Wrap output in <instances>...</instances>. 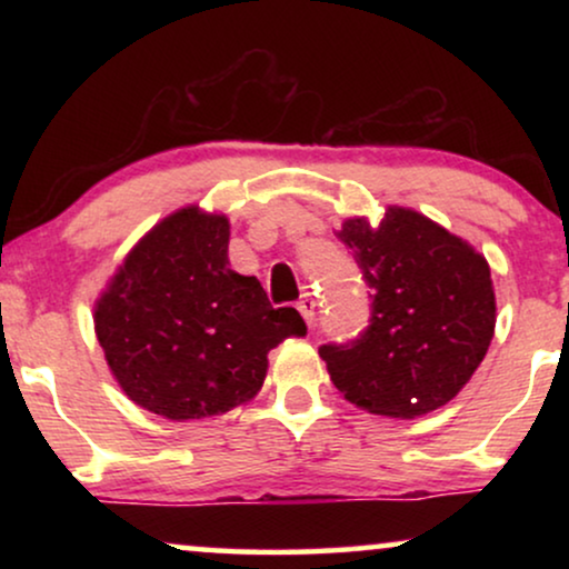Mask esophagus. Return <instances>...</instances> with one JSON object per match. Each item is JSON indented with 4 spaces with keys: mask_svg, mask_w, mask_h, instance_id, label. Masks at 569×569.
<instances>
[{
    "mask_svg": "<svg viewBox=\"0 0 569 569\" xmlns=\"http://www.w3.org/2000/svg\"><path fill=\"white\" fill-rule=\"evenodd\" d=\"M298 310H300V316L306 318L308 326L313 323V318H316V300H313V295H310V292L302 295V298L298 300Z\"/></svg>",
    "mask_w": 569,
    "mask_h": 569,
    "instance_id": "obj_1",
    "label": "esophagus"
}]
</instances>
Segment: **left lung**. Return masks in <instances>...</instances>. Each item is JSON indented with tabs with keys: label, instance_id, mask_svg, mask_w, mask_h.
<instances>
[{
	"label": "left lung",
	"instance_id": "left-lung-1",
	"mask_svg": "<svg viewBox=\"0 0 569 569\" xmlns=\"http://www.w3.org/2000/svg\"><path fill=\"white\" fill-rule=\"evenodd\" d=\"M370 295V326L318 355L349 403L415 419L453 399L495 337L489 263L415 209L388 207L378 228L352 217L337 232Z\"/></svg>",
	"mask_w": 569,
	"mask_h": 569
}]
</instances>
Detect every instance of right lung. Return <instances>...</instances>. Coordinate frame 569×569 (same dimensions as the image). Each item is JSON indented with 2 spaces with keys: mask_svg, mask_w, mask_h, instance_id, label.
Returning <instances> with one entry per match:
<instances>
[{
  "mask_svg": "<svg viewBox=\"0 0 569 569\" xmlns=\"http://www.w3.org/2000/svg\"><path fill=\"white\" fill-rule=\"evenodd\" d=\"M230 222L199 207L154 224L96 302V333L123 393L173 422L230 411L259 393L267 355L306 337L295 308H274L228 261Z\"/></svg>",
  "mask_w": 569,
  "mask_h": 569,
  "instance_id": "right-lung-1",
  "label": "right lung"
}]
</instances>
